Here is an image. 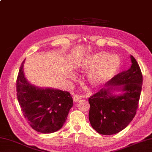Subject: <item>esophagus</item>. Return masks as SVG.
I'll return each mask as SVG.
<instances>
[{"mask_svg":"<svg viewBox=\"0 0 152 152\" xmlns=\"http://www.w3.org/2000/svg\"><path fill=\"white\" fill-rule=\"evenodd\" d=\"M80 100H81V97L80 96H79L78 95H74L73 96V100L74 102H78Z\"/></svg>","mask_w":152,"mask_h":152,"instance_id":"obj_1","label":"esophagus"}]
</instances>
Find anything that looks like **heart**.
Instances as JSON below:
<instances>
[{
  "label": "heart",
  "instance_id": "b5f03b06",
  "mask_svg": "<svg viewBox=\"0 0 152 152\" xmlns=\"http://www.w3.org/2000/svg\"><path fill=\"white\" fill-rule=\"evenodd\" d=\"M121 66L120 58L107 52H99L80 61L78 68L88 72V82L92 86L99 88L112 78Z\"/></svg>",
  "mask_w": 152,
  "mask_h": 152
}]
</instances>
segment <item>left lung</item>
Returning a JSON list of instances; mask_svg holds the SVG:
<instances>
[{"label": "left lung", "instance_id": "8db88e82", "mask_svg": "<svg viewBox=\"0 0 152 152\" xmlns=\"http://www.w3.org/2000/svg\"><path fill=\"white\" fill-rule=\"evenodd\" d=\"M131 67L110 80L106 86L88 99L89 120L98 133L115 134L133 120L138 106L143 78L136 60L130 55ZM115 90L122 93L115 95Z\"/></svg>", "mask_w": 152, "mask_h": 152}]
</instances>
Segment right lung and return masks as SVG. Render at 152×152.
<instances>
[{"label": "right lung", "instance_id": "obj_1", "mask_svg": "<svg viewBox=\"0 0 152 152\" xmlns=\"http://www.w3.org/2000/svg\"><path fill=\"white\" fill-rule=\"evenodd\" d=\"M24 60L16 80V96L21 110L34 130L42 134L53 133L61 129L66 120L73 106L72 98L66 91L30 84L24 75Z\"/></svg>", "mask_w": 152, "mask_h": 152}]
</instances>
